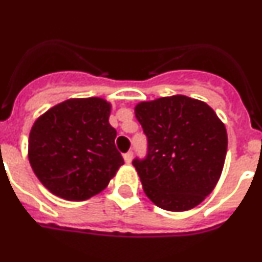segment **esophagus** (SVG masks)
I'll use <instances>...</instances> for the list:
<instances>
[{"label":"esophagus","mask_w":262,"mask_h":262,"mask_svg":"<svg viewBox=\"0 0 262 262\" xmlns=\"http://www.w3.org/2000/svg\"><path fill=\"white\" fill-rule=\"evenodd\" d=\"M124 160H125L126 164H130L132 160H133V152H132V151L126 152L125 155H124Z\"/></svg>","instance_id":"obj_1"}]
</instances>
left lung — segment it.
Instances as JSON below:
<instances>
[{
	"instance_id": "obj_1",
	"label": "left lung",
	"mask_w": 262,
	"mask_h": 262,
	"mask_svg": "<svg viewBox=\"0 0 262 262\" xmlns=\"http://www.w3.org/2000/svg\"><path fill=\"white\" fill-rule=\"evenodd\" d=\"M147 136V156L134 159L142 187L159 208L189 211L216 187L227 151V133L216 112L186 95L158 98L134 107Z\"/></svg>"
}]
</instances>
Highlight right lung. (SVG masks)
Returning <instances> with one entry per match:
<instances>
[{"instance_id":"obj_1","label":"right lung","mask_w":262,"mask_h":262,"mask_svg":"<svg viewBox=\"0 0 262 262\" xmlns=\"http://www.w3.org/2000/svg\"><path fill=\"white\" fill-rule=\"evenodd\" d=\"M110 114L111 103L103 98H72L36 120L29 133L28 159L49 191L81 202L108 186L124 164Z\"/></svg>"}]
</instances>
